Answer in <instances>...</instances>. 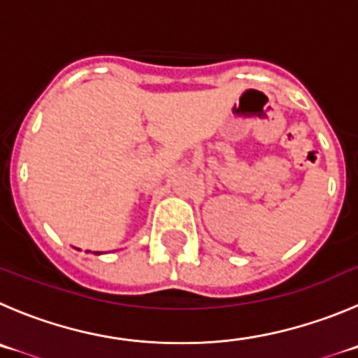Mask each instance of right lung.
Listing matches in <instances>:
<instances>
[{
  "label": "right lung",
  "instance_id": "add662e5",
  "mask_svg": "<svg viewBox=\"0 0 358 358\" xmlns=\"http://www.w3.org/2000/svg\"><path fill=\"white\" fill-rule=\"evenodd\" d=\"M78 250H81V249H78ZM86 252H92V250H86ZM93 255L99 256V255H102V252H99V250H96V252H93Z\"/></svg>",
  "mask_w": 358,
  "mask_h": 358
}]
</instances>
